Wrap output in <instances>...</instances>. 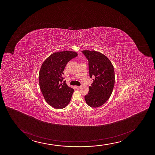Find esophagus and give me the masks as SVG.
I'll return each instance as SVG.
<instances>
[{"label":"esophagus","instance_id":"34e87169","mask_svg":"<svg viewBox=\"0 0 155 155\" xmlns=\"http://www.w3.org/2000/svg\"><path fill=\"white\" fill-rule=\"evenodd\" d=\"M75 88L77 89H78L79 88H80V86H75Z\"/></svg>","mask_w":155,"mask_h":155}]
</instances>
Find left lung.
Here are the masks:
<instances>
[{"mask_svg":"<svg viewBox=\"0 0 155 155\" xmlns=\"http://www.w3.org/2000/svg\"><path fill=\"white\" fill-rule=\"evenodd\" d=\"M82 52L89 61L90 77L94 78L85 100L89 107L96 108L104 104L112 94L115 81L114 67L110 59L100 52L89 50Z\"/></svg>","mask_w":155,"mask_h":155,"instance_id":"1","label":"left lung"}]
</instances>
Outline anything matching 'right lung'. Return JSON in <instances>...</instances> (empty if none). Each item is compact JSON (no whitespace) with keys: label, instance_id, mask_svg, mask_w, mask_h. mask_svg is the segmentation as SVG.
Returning <instances> with one entry per match:
<instances>
[{"label":"right lung","instance_id":"right-lung-1","mask_svg":"<svg viewBox=\"0 0 155 155\" xmlns=\"http://www.w3.org/2000/svg\"><path fill=\"white\" fill-rule=\"evenodd\" d=\"M77 55V52L69 51L55 52L41 66L39 74L40 89L46 102L55 109L64 108L70 102L74 89L61 83L64 79L62 75L66 64Z\"/></svg>","mask_w":155,"mask_h":155}]
</instances>
